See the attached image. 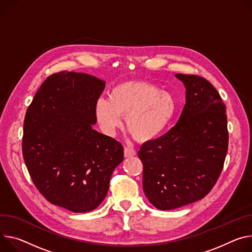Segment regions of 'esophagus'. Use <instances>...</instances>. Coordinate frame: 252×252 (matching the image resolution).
I'll list each match as a JSON object with an SVG mask.
<instances>
[{
  "instance_id": "esophagus-1",
  "label": "esophagus",
  "mask_w": 252,
  "mask_h": 252,
  "mask_svg": "<svg viewBox=\"0 0 252 252\" xmlns=\"http://www.w3.org/2000/svg\"><path fill=\"white\" fill-rule=\"evenodd\" d=\"M124 155H125L126 158H129V157L135 156V155H136V152H135V150H133V149L130 148V147H125V149H124Z\"/></svg>"
}]
</instances>
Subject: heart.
I'll return each mask as SVG.
<instances>
[{"instance_id":"heart-1","label":"heart","mask_w":252,"mask_h":252,"mask_svg":"<svg viewBox=\"0 0 252 252\" xmlns=\"http://www.w3.org/2000/svg\"><path fill=\"white\" fill-rule=\"evenodd\" d=\"M176 108L174 96L167 91H161L149 81L130 80L114 86L108 99L99 98L95 114L101 128L108 134L121 126L122 117H126V126L132 138L145 143L165 130Z\"/></svg>"}]
</instances>
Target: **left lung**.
<instances>
[{"label":"left lung","mask_w":252,"mask_h":252,"mask_svg":"<svg viewBox=\"0 0 252 252\" xmlns=\"http://www.w3.org/2000/svg\"><path fill=\"white\" fill-rule=\"evenodd\" d=\"M184 82L186 104L177 124L144 144L143 188L159 210H172L207 195L223 170L228 150L226 106L216 88L199 75L175 74Z\"/></svg>","instance_id":"1"}]
</instances>
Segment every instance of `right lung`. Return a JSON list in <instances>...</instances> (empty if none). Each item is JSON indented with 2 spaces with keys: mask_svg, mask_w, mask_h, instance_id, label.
<instances>
[{
  "mask_svg": "<svg viewBox=\"0 0 252 252\" xmlns=\"http://www.w3.org/2000/svg\"><path fill=\"white\" fill-rule=\"evenodd\" d=\"M102 80L66 70L49 75L24 120L23 158L38 191L51 204L74 213L97 208L123 145L93 128Z\"/></svg>",
  "mask_w": 252,
  "mask_h": 252,
  "instance_id": "add662e5",
  "label": "right lung"
}]
</instances>
